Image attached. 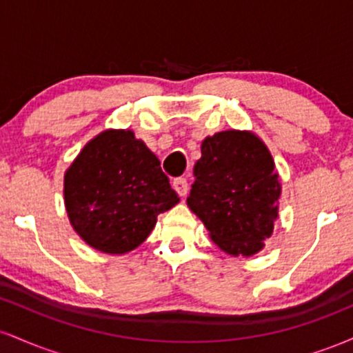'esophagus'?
<instances>
[{
    "label": "esophagus",
    "mask_w": 353,
    "mask_h": 353,
    "mask_svg": "<svg viewBox=\"0 0 353 353\" xmlns=\"http://www.w3.org/2000/svg\"><path fill=\"white\" fill-rule=\"evenodd\" d=\"M172 188L177 194H179V196H185L189 189L188 179H185V177H176V179L172 181Z\"/></svg>",
    "instance_id": "obj_1"
}]
</instances>
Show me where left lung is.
Instances as JSON below:
<instances>
[{
  "label": "left lung",
  "instance_id": "1",
  "mask_svg": "<svg viewBox=\"0 0 353 353\" xmlns=\"http://www.w3.org/2000/svg\"><path fill=\"white\" fill-rule=\"evenodd\" d=\"M188 205L230 255L257 254L272 236L281 182L265 144L245 131L205 137Z\"/></svg>",
  "mask_w": 353,
  "mask_h": 353
}]
</instances>
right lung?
Segmentation results:
<instances>
[{
  "instance_id": "right-lung-1",
  "label": "right lung",
  "mask_w": 353,
  "mask_h": 353,
  "mask_svg": "<svg viewBox=\"0 0 353 353\" xmlns=\"http://www.w3.org/2000/svg\"><path fill=\"white\" fill-rule=\"evenodd\" d=\"M161 163L132 131H104L64 176V204L76 232L94 249L124 254L148 239L157 216L177 204Z\"/></svg>"
}]
</instances>
